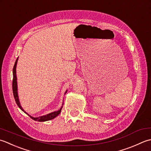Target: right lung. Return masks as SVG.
Instances as JSON below:
<instances>
[{
  "instance_id": "right-lung-1",
  "label": "right lung",
  "mask_w": 151,
  "mask_h": 151,
  "mask_svg": "<svg viewBox=\"0 0 151 151\" xmlns=\"http://www.w3.org/2000/svg\"><path fill=\"white\" fill-rule=\"evenodd\" d=\"M17 59L18 58L15 60V64L14 66V68H13V81H12V90H13V94H14V96L15 98V102H16L17 105L18 107L23 111H24L23 109L22 108V107L21 106L19 101V98H18V95H17V78H16V73H15V69H16V65H17ZM62 109V108H61ZM61 109L60 110L57 111H54L53 113H51L50 114H47L44 116H39V117H32V116H30V117L32 119L35 120V121H39V122H44V121H50V120H51L54 119L55 117H56L57 115L60 114ZM25 113V112H24Z\"/></svg>"
}]
</instances>
